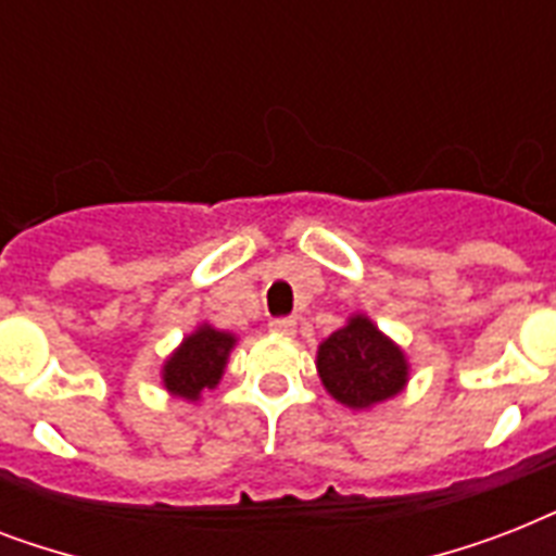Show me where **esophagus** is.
I'll return each instance as SVG.
<instances>
[{
  "label": "esophagus",
  "instance_id": "esophagus-1",
  "mask_svg": "<svg viewBox=\"0 0 556 556\" xmlns=\"http://www.w3.org/2000/svg\"><path fill=\"white\" fill-rule=\"evenodd\" d=\"M270 331L279 334V338H294V331H296L294 317H277V320H270Z\"/></svg>",
  "mask_w": 556,
  "mask_h": 556
}]
</instances>
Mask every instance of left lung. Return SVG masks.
<instances>
[{"mask_svg": "<svg viewBox=\"0 0 556 556\" xmlns=\"http://www.w3.org/2000/svg\"><path fill=\"white\" fill-rule=\"evenodd\" d=\"M317 371L326 392L349 409H369L395 397L409 380V364L366 314L349 317L343 329L317 349Z\"/></svg>", "mask_w": 556, "mask_h": 556, "instance_id": "1", "label": "left lung"}]
</instances>
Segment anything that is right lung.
<instances>
[{"label":"right lung","mask_w":556,"mask_h":556,"mask_svg":"<svg viewBox=\"0 0 556 556\" xmlns=\"http://www.w3.org/2000/svg\"><path fill=\"white\" fill-rule=\"evenodd\" d=\"M236 346V338L230 331H218L207 323L181 340V346L167 357L164 364V387L176 397L185 401H199L204 389H213L225 375L230 349Z\"/></svg>","instance_id":"add662e5"}]
</instances>
